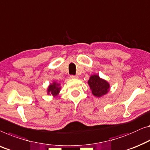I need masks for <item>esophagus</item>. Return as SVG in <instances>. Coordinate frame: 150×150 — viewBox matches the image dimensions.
I'll return each instance as SVG.
<instances>
[{
	"label": "esophagus",
	"instance_id": "esophagus-1",
	"mask_svg": "<svg viewBox=\"0 0 150 150\" xmlns=\"http://www.w3.org/2000/svg\"><path fill=\"white\" fill-rule=\"evenodd\" d=\"M70 78L71 79H79V76H73V75H71V76H70Z\"/></svg>",
	"mask_w": 150,
	"mask_h": 150
}]
</instances>
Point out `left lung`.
I'll return each mask as SVG.
<instances>
[{
    "mask_svg": "<svg viewBox=\"0 0 150 150\" xmlns=\"http://www.w3.org/2000/svg\"><path fill=\"white\" fill-rule=\"evenodd\" d=\"M88 84L92 94L97 97H101L109 92L110 83L107 80L99 77V75H91L88 80Z\"/></svg>",
    "mask_w": 150,
    "mask_h": 150,
    "instance_id": "left-lung-1",
    "label": "left lung"
}]
</instances>
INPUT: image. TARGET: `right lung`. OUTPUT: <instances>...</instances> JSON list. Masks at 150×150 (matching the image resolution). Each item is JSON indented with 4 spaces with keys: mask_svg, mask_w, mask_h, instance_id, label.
<instances>
[{
    "mask_svg": "<svg viewBox=\"0 0 150 150\" xmlns=\"http://www.w3.org/2000/svg\"><path fill=\"white\" fill-rule=\"evenodd\" d=\"M60 91V84L56 81H53V83L50 84L47 88V94L50 95H52L53 97H55L59 95Z\"/></svg>",
    "mask_w": 150,
    "mask_h": 150,
    "instance_id": "right-lung-1",
    "label": "right lung"
}]
</instances>
